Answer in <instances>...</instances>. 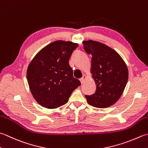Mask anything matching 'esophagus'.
<instances>
[{"label":"esophagus","instance_id":"esophagus-1","mask_svg":"<svg viewBox=\"0 0 148 148\" xmlns=\"http://www.w3.org/2000/svg\"><path fill=\"white\" fill-rule=\"evenodd\" d=\"M86 78H87V77H86V75H83V77L80 79V82H81V83H83L84 82H85V80L86 79Z\"/></svg>","mask_w":148,"mask_h":148}]
</instances>
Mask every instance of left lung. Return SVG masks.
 Wrapping results in <instances>:
<instances>
[{
	"label": "left lung",
	"mask_w": 148,
	"mask_h": 148,
	"mask_svg": "<svg viewBox=\"0 0 148 148\" xmlns=\"http://www.w3.org/2000/svg\"><path fill=\"white\" fill-rule=\"evenodd\" d=\"M85 52L92 55L90 73L96 90L85 95L86 101L95 108H105L119 99L128 79L126 63L114 49L105 43L89 40L83 42Z\"/></svg>",
	"instance_id": "obj_1"
}]
</instances>
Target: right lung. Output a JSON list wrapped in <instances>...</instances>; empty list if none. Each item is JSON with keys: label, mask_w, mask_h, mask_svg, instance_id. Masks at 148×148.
I'll return each instance as SVG.
<instances>
[{"label": "right lung", "mask_w": 148, "mask_h": 148, "mask_svg": "<svg viewBox=\"0 0 148 148\" xmlns=\"http://www.w3.org/2000/svg\"><path fill=\"white\" fill-rule=\"evenodd\" d=\"M77 46V43L57 40L42 49L30 62L27 80L32 95L40 105L48 109L64 105L81 85L69 63Z\"/></svg>", "instance_id": "right-lung-1"}]
</instances>
